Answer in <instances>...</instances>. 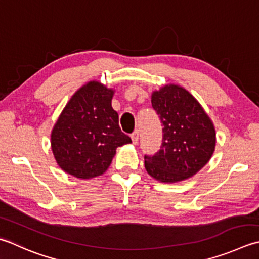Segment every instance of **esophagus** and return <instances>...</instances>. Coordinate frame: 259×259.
Here are the masks:
<instances>
[{"instance_id":"1","label":"esophagus","mask_w":259,"mask_h":259,"mask_svg":"<svg viewBox=\"0 0 259 259\" xmlns=\"http://www.w3.org/2000/svg\"><path fill=\"white\" fill-rule=\"evenodd\" d=\"M131 139H133V143L135 145L138 144V140H139V130H135L133 134H131Z\"/></svg>"}]
</instances>
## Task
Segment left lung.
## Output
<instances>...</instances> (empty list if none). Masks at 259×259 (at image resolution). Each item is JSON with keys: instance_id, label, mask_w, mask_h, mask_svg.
<instances>
[{"instance_id": "1", "label": "left lung", "mask_w": 259, "mask_h": 259, "mask_svg": "<svg viewBox=\"0 0 259 259\" xmlns=\"http://www.w3.org/2000/svg\"><path fill=\"white\" fill-rule=\"evenodd\" d=\"M151 105L163 125V139L155 155H145L146 170L164 183L195 175L214 151L212 121L194 96L177 85H165L154 92Z\"/></svg>"}]
</instances>
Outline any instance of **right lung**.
<instances>
[{"label": "right lung", "mask_w": 259, "mask_h": 259, "mask_svg": "<svg viewBox=\"0 0 259 259\" xmlns=\"http://www.w3.org/2000/svg\"><path fill=\"white\" fill-rule=\"evenodd\" d=\"M112 96V90L90 82L66 104L52 133L54 156L66 173L83 180L102 175L115 149L131 143L120 129Z\"/></svg>", "instance_id": "obj_1"}]
</instances>
